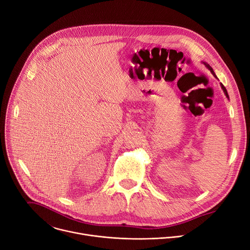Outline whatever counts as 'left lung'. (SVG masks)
<instances>
[{
    "mask_svg": "<svg viewBox=\"0 0 250 250\" xmlns=\"http://www.w3.org/2000/svg\"><path fill=\"white\" fill-rule=\"evenodd\" d=\"M203 64H204V65L206 66V67H207V68H208V69H209V70L211 71V73H212V74H213V75H214V76L216 77V74L214 73V71H213V69H212V67H211V66H210V65H209L208 63H206V62H203ZM216 78H217V77H216ZM220 85H221V88L223 89V91H224V93H225L226 97H227V98H229V96H228V93H227V90H226V88L224 87V85L222 84V83H220Z\"/></svg>",
    "mask_w": 250,
    "mask_h": 250,
    "instance_id": "left-lung-1",
    "label": "left lung"
}]
</instances>
